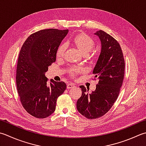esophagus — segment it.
<instances>
[{"instance_id":"34e87169","label":"esophagus","mask_w":146,"mask_h":146,"mask_svg":"<svg viewBox=\"0 0 146 146\" xmlns=\"http://www.w3.org/2000/svg\"><path fill=\"white\" fill-rule=\"evenodd\" d=\"M75 87V84H72V83H70V84H67V88H73V87Z\"/></svg>"}]
</instances>
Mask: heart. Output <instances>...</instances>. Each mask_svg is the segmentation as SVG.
I'll return each instance as SVG.
<instances>
[{"label": "heart", "instance_id": "heart-1", "mask_svg": "<svg viewBox=\"0 0 146 146\" xmlns=\"http://www.w3.org/2000/svg\"><path fill=\"white\" fill-rule=\"evenodd\" d=\"M72 42L84 54H87L89 52L95 44L92 37L85 33H79L75 35L72 39ZM66 50V44L65 43H62L60 44L56 51L57 58H61L64 57ZM85 71V69L84 68L77 66H72L69 70L70 75L72 76H75L76 73H84Z\"/></svg>", "mask_w": 146, "mask_h": 146}]
</instances>
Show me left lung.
Listing matches in <instances>:
<instances>
[{
	"label": "left lung",
	"instance_id": "8db88e82",
	"mask_svg": "<svg viewBox=\"0 0 146 146\" xmlns=\"http://www.w3.org/2000/svg\"><path fill=\"white\" fill-rule=\"evenodd\" d=\"M101 42V52L94 68V80H98L96 88L88 92L80 85L82 96L76 102L78 112L88 119H96L110 111L120 92L125 75V60L119 44L102 30L95 33Z\"/></svg>",
	"mask_w": 146,
	"mask_h": 146
}]
</instances>
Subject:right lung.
Masks as SVG:
<instances>
[{
	"label": "right lung",
	"instance_id": "obj_1",
	"mask_svg": "<svg viewBox=\"0 0 146 146\" xmlns=\"http://www.w3.org/2000/svg\"><path fill=\"white\" fill-rule=\"evenodd\" d=\"M68 30L45 29L32 33L20 50L16 69V87L24 109L35 118L54 112L58 97L64 92V82L48 79L45 73L56 59V51Z\"/></svg>",
	"mask_w": 146,
	"mask_h": 146
}]
</instances>
